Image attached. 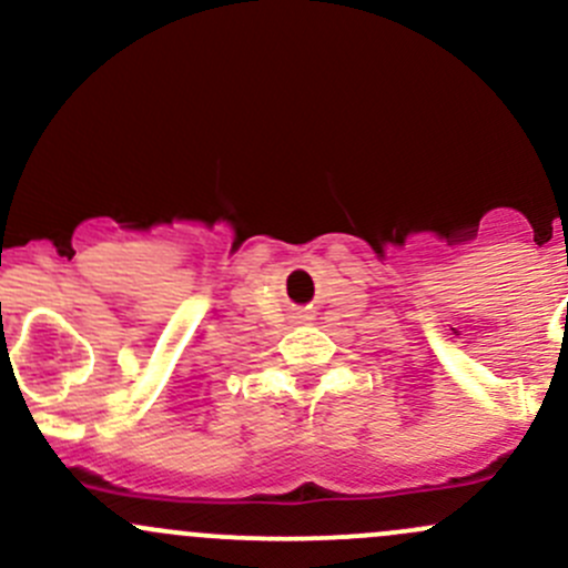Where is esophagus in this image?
<instances>
[{
	"mask_svg": "<svg viewBox=\"0 0 568 568\" xmlns=\"http://www.w3.org/2000/svg\"><path fill=\"white\" fill-rule=\"evenodd\" d=\"M291 318H294V324H310V321H315V310L300 307V310H294V315H291Z\"/></svg>",
	"mask_w": 568,
	"mask_h": 568,
	"instance_id": "esophagus-1",
	"label": "esophagus"
}]
</instances>
